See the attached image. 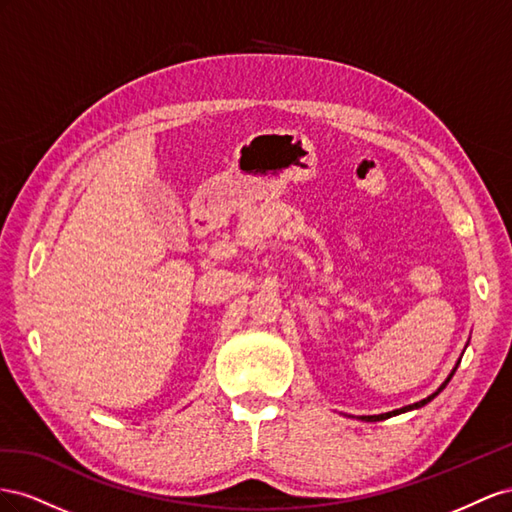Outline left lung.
<instances>
[{"label": "left lung", "mask_w": 512, "mask_h": 512, "mask_svg": "<svg viewBox=\"0 0 512 512\" xmlns=\"http://www.w3.org/2000/svg\"><path fill=\"white\" fill-rule=\"evenodd\" d=\"M455 371H457V367L452 369V373H450V377L455 375ZM450 377L446 379V382L437 388V392H433L431 397H427V399H422V401H418V403H414V405H405V407H401V410H394V412H388V414H379V416H362V420H367V422H377V420H386V418H390V416H397V414H403V412H410V410H416V407H422V405H427L431 399H435L437 394H440L444 388H446V384L450 382Z\"/></svg>", "instance_id": "1"}]
</instances>
